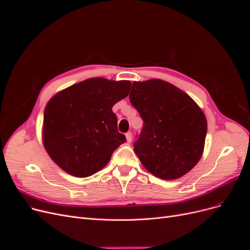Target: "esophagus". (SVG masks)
<instances>
[{
    "label": "esophagus",
    "mask_w": 250,
    "mask_h": 250,
    "mask_svg": "<svg viewBox=\"0 0 250 250\" xmlns=\"http://www.w3.org/2000/svg\"><path fill=\"white\" fill-rule=\"evenodd\" d=\"M126 141H127V143H131L132 142V134H131V132H127L126 133Z\"/></svg>",
    "instance_id": "1"
}]
</instances>
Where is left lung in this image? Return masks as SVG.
Segmentation results:
<instances>
[{
    "label": "left lung",
    "instance_id": "8db88e82",
    "mask_svg": "<svg viewBox=\"0 0 250 250\" xmlns=\"http://www.w3.org/2000/svg\"><path fill=\"white\" fill-rule=\"evenodd\" d=\"M129 98L144 120L133 146L146 170L169 181L194 168L204 151L207 121L193 98L160 79L133 82Z\"/></svg>",
    "mask_w": 250,
    "mask_h": 250
}]
</instances>
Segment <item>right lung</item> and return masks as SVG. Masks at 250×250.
I'll return each mask as SVG.
<instances>
[{"label":"right lung","instance_id":"add662e5","mask_svg":"<svg viewBox=\"0 0 250 250\" xmlns=\"http://www.w3.org/2000/svg\"><path fill=\"white\" fill-rule=\"evenodd\" d=\"M130 81L91 78L56 93L46 104L42 141L63 171L77 177L103 169L126 142L112 107L129 94Z\"/></svg>","mask_w":250,"mask_h":250}]
</instances>
